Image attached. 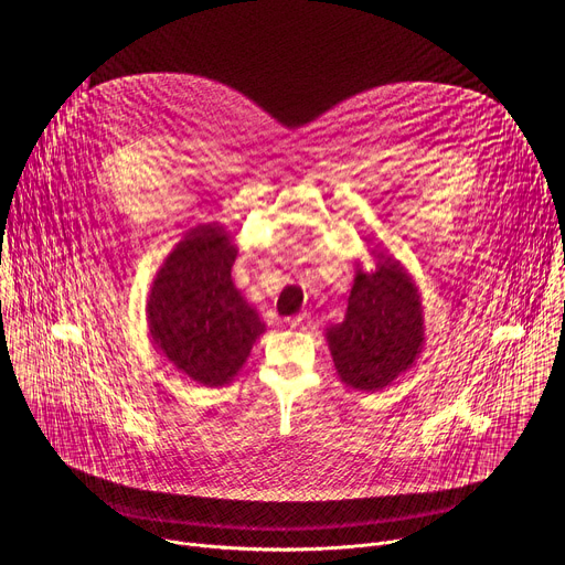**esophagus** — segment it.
Segmentation results:
<instances>
[{
  "mask_svg": "<svg viewBox=\"0 0 565 565\" xmlns=\"http://www.w3.org/2000/svg\"><path fill=\"white\" fill-rule=\"evenodd\" d=\"M286 324H288L292 331H310V329H312V321H310V315H308V312H301V315L288 319Z\"/></svg>",
  "mask_w": 565,
  "mask_h": 565,
  "instance_id": "esophagus-1",
  "label": "esophagus"
}]
</instances>
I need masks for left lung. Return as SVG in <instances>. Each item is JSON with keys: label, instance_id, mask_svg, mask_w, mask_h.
Returning a JSON list of instances; mask_svg holds the SVG:
<instances>
[{"label": "left lung", "instance_id": "left-lung-1", "mask_svg": "<svg viewBox=\"0 0 565 565\" xmlns=\"http://www.w3.org/2000/svg\"><path fill=\"white\" fill-rule=\"evenodd\" d=\"M373 270L355 268L344 321L327 329L340 380L358 391H380L407 373L425 347L420 290L391 255L373 250Z\"/></svg>", "mask_w": 565, "mask_h": 565}]
</instances>
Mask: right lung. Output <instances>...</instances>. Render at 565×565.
<instances>
[{
  "instance_id": "1",
  "label": "right lung",
  "mask_w": 565,
  "mask_h": 565,
  "mask_svg": "<svg viewBox=\"0 0 565 565\" xmlns=\"http://www.w3.org/2000/svg\"><path fill=\"white\" fill-rule=\"evenodd\" d=\"M236 253L221 223H201L172 248L147 295L151 344L203 386L232 382L266 333L259 312L232 281Z\"/></svg>"
}]
</instances>
